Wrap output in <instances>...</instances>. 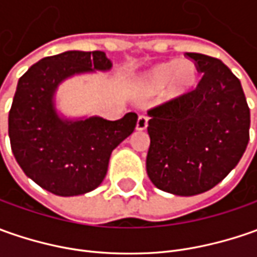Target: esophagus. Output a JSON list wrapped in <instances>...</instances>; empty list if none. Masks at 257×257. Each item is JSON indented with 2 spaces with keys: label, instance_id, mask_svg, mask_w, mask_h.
Here are the masks:
<instances>
[{
  "label": "esophagus",
  "instance_id": "obj_1",
  "mask_svg": "<svg viewBox=\"0 0 257 257\" xmlns=\"http://www.w3.org/2000/svg\"><path fill=\"white\" fill-rule=\"evenodd\" d=\"M147 125H149V117L147 115H140L139 118H137V124H136V130H139V132H143L147 128Z\"/></svg>",
  "mask_w": 257,
  "mask_h": 257
}]
</instances>
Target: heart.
<instances>
[{
	"label": "heart",
	"mask_w": 257,
	"mask_h": 257,
	"mask_svg": "<svg viewBox=\"0 0 257 257\" xmlns=\"http://www.w3.org/2000/svg\"><path fill=\"white\" fill-rule=\"evenodd\" d=\"M199 84L197 68L189 60L167 61L154 65L140 80V88L146 94L163 90L167 100H177L190 94Z\"/></svg>",
	"instance_id": "b5f03b06"
}]
</instances>
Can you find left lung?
Returning a JSON list of instances; mask_svg holds the SVG:
<instances>
[{
    "mask_svg": "<svg viewBox=\"0 0 257 257\" xmlns=\"http://www.w3.org/2000/svg\"><path fill=\"white\" fill-rule=\"evenodd\" d=\"M202 80L192 93L149 111V179L176 196L207 192L232 172L249 143L250 110L239 78L217 58L187 53Z\"/></svg>",
    "mask_w": 257,
    "mask_h": 257,
    "instance_id": "obj_1",
    "label": "left lung"
}]
</instances>
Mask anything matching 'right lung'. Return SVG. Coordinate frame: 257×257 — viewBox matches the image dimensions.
I'll return each instance as SVG.
<instances>
[{
	"instance_id": "right-lung-1",
	"label": "right lung",
	"mask_w": 257,
	"mask_h": 257,
	"mask_svg": "<svg viewBox=\"0 0 257 257\" xmlns=\"http://www.w3.org/2000/svg\"><path fill=\"white\" fill-rule=\"evenodd\" d=\"M111 67L103 51H65L40 60L18 80L8 115L11 149L23 172L47 192L70 197L97 189L113 150L134 132L136 113L110 121L68 118L57 110L63 81Z\"/></svg>"
}]
</instances>
